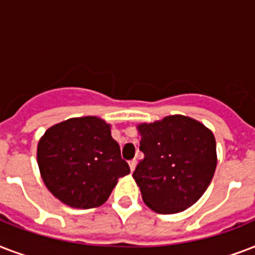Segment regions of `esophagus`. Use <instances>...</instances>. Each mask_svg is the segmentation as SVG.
Here are the masks:
<instances>
[{
    "instance_id": "1",
    "label": "esophagus",
    "mask_w": 255,
    "mask_h": 255,
    "mask_svg": "<svg viewBox=\"0 0 255 255\" xmlns=\"http://www.w3.org/2000/svg\"><path fill=\"white\" fill-rule=\"evenodd\" d=\"M128 164H129V168H131V170L133 172V170H135V168H136V164H137V160H135V159L131 160V161H129Z\"/></svg>"
}]
</instances>
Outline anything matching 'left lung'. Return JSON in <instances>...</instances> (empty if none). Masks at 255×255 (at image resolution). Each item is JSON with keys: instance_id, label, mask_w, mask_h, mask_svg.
Masks as SVG:
<instances>
[{"instance_id": "1", "label": "left lung", "mask_w": 255, "mask_h": 255, "mask_svg": "<svg viewBox=\"0 0 255 255\" xmlns=\"http://www.w3.org/2000/svg\"><path fill=\"white\" fill-rule=\"evenodd\" d=\"M136 128L144 159L132 177L145 205L160 214L188 209L204 194L217 167L213 132L184 115L165 116Z\"/></svg>"}]
</instances>
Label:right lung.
Returning <instances> with one entry per match:
<instances>
[{
  "instance_id": "1",
  "label": "right lung",
  "mask_w": 255,
  "mask_h": 255,
  "mask_svg": "<svg viewBox=\"0 0 255 255\" xmlns=\"http://www.w3.org/2000/svg\"><path fill=\"white\" fill-rule=\"evenodd\" d=\"M37 161L46 188L77 209L103 205L118 180L129 173L111 126L98 116L54 124L38 141Z\"/></svg>"
}]
</instances>
